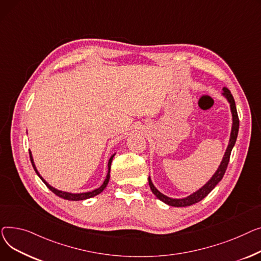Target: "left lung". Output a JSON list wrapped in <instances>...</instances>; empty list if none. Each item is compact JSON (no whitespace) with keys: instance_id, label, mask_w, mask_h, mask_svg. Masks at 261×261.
I'll use <instances>...</instances> for the list:
<instances>
[{"instance_id":"left-lung-1","label":"left lung","mask_w":261,"mask_h":261,"mask_svg":"<svg viewBox=\"0 0 261 261\" xmlns=\"http://www.w3.org/2000/svg\"><path fill=\"white\" fill-rule=\"evenodd\" d=\"M223 96L227 99L229 104H231V111H232V116H233V126H232V133H231V138H229L228 146L226 148L224 157L220 163V166L218 167L217 172L214 174V176L211 178V180L200 190H198L196 193L192 194L191 196H189L187 198H183V199H173V198H170V197L163 195L154 187L150 178H148V185H149L151 192L154 193V195L158 199H160L161 201H163L164 203H166L168 205H172V206H177V207L189 206V205L195 204L199 201H201L203 198H205L211 193V191L218 185V182L222 179V177L226 171L229 157H231V151L235 145L237 135H238V129H239V118H238V114H237V110H236L235 100L231 94V91H229L226 87H223Z\"/></svg>"}]
</instances>
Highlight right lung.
<instances>
[{"mask_svg": "<svg viewBox=\"0 0 261 261\" xmlns=\"http://www.w3.org/2000/svg\"><path fill=\"white\" fill-rule=\"evenodd\" d=\"M114 156L115 155H113L112 157H111V159H110V161H109V173H107V176H106V179L104 180V182H103V185L99 188V189H97V190H95V191H93V192H87V193H81V194H71V193H67V192H62V191H59V190H56L55 188H53V187H50L47 182H46L41 176H40V174L38 173V171H37V168H36V166H35V163H34V160H33V157H32V152L29 151V157H30V161H32V164H33V166H34V170L36 171V173H37V175L42 179V181L45 183V186L47 187L53 193H55L57 196H59V197H61V198H63V199H66V200H72V201H78V200H85V199H88V198H91V197H94V196H97V195H99L101 192H103V190L106 188V186H107V183H109V181H110V174H111V165H112V161H113V158H114Z\"/></svg>", "mask_w": 261, "mask_h": 261, "instance_id": "right-lung-1", "label": "right lung"}]
</instances>
